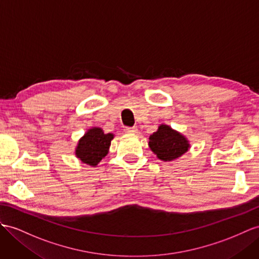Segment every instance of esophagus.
Instances as JSON below:
<instances>
[{"mask_svg":"<svg viewBox=\"0 0 259 259\" xmlns=\"http://www.w3.org/2000/svg\"><path fill=\"white\" fill-rule=\"evenodd\" d=\"M138 129L136 127H124L125 134H137Z\"/></svg>","mask_w":259,"mask_h":259,"instance_id":"obj_1","label":"esophagus"}]
</instances>
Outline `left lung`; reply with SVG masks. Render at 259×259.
<instances>
[{
  "label": "left lung",
  "mask_w": 259,
  "mask_h": 259,
  "mask_svg": "<svg viewBox=\"0 0 259 259\" xmlns=\"http://www.w3.org/2000/svg\"><path fill=\"white\" fill-rule=\"evenodd\" d=\"M149 147L162 161L170 162L181 157L190 148L189 141L167 124H161L149 138Z\"/></svg>",
  "instance_id": "left-lung-1"
}]
</instances>
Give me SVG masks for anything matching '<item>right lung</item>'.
Here are the masks:
<instances>
[{
	"label": "right lung",
	"instance_id": "obj_1",
	"mask_svg": "<svg viewBox=\"0 0 259 259\" xmlns=\"http://www.w3.org/2000/svg\"><path fill=\"white\" fill-rule=\"evenodd\" d=\"M112 139L114 135L104 134L102 128H92L78 140L75 155L83 163L96 166L108 154Z\"/></svg>",
	"mask_w": 259,
	"mask_h": 259
}]
</instances>
